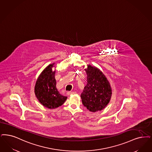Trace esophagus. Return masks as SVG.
I'll list each match as a JSON object with an SVG mask.
<instances>
[{"mask_svg":"<svg viewBox=\"0 0 152 152\" xmlns=\"http://www.w3.org/2000/svg\"><path fill=\"white\" fill-rule=\"evenodd\" d=\"M76 94V92L75 91H68L67 92V95L70 96V95H72V94Z\"/></svg>","mask_w":152,"mask_h":152,"instance_id":"1","label":"esophagus"}]
</instances>
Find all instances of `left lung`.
Masks as SVG:
<instances>
[{"label": "left lung", "instance_id": "1", "mask_svg": "<svg viewBox=\"0 0 152 152\" xmlns=\"http://www.w3.org/2000/svg\"><path fill=\"white\" fill-rule=\"evenodd\" d=\"M87 84L81 94L83 105L95 113L104 109L109 103L112 89L109 80L97 67L87 65L85 69Z\"/></svg>", "mask_w": 152, "mask_h": 152}]
</instances>
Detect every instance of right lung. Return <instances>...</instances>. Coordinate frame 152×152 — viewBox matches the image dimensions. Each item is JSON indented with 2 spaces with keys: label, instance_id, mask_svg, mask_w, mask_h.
Returning a JSON list of instances; mask_svg holds the SVG:
<instances>
[{
  "label": "right lung",
  "instance_id": "add662e5",
  "mask_svg": "<svg viewBox=\"0 0 152 152\" xmlns=\"http://www.w3.org/2000/svg\"><path fill=\"white\" fill-rule=\"evenodd\" d=\"M55 63L46 67L37 79L34 86V93L38 101L46 108L54 109L61 106L67 97L62 96L58 91L55 77Z\"/></svg>",
  "mask_w": 152,
  "mask_h": 152
}]
</instances>
